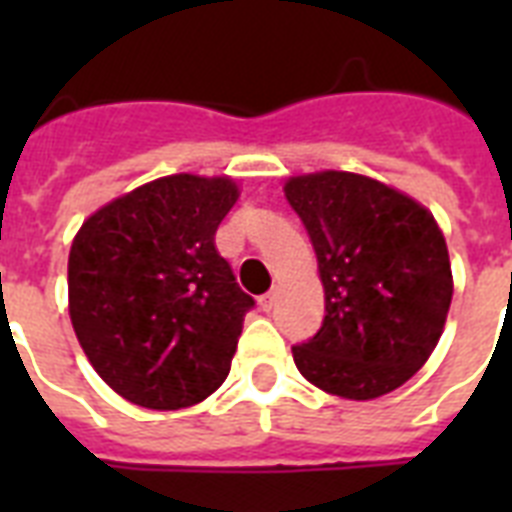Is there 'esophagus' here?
Returning a JSON list of instances; mask_svg holds the SVG:
<instances>
[{"instance_id":"1","label":"esophagus","mask_w":512,"mask_h":512,"mask_svg":"<svg viewBox=\"0 0 512 512\" xmlns=\"http://www.w3.org/2000/svg\"><path fill=\"white\" fill-rule=\"evenodd\" d=\"M276 297H279V289H271L268 295L260 297V308H263V311H271L273 305H276Z\"/></svg>"}]
</instances>
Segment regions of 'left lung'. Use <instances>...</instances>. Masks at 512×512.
<instances>
[{
	"mask_svg": "<svg viewBox=\"0 0 512 512\" xmlns=\"http://www.w3.org/2000/svg\"><path fill=\"white\" fill-rule=\"evenodd\" d=\"M324 284V321L292 348L305 380L332 396L369 401L401 388L444 332L452 265L428 209L396 188L353 175L289 177Z\"/></svg>",
	"mask_w": 512,
	"mask_h": 512,
	"instance_id": "obj_1",
	"label": "left lung"
}]
</instances>
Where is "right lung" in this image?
<instances>
[{
  "mask_svg": "<svg viewBox=\"0 0 512 512\" xmlns=\"http://www.w3.org/2000/svg\"><path fill=\"white\" fill-rule=\"evenodd\" d=\"M236 199L228 177H159L98 209L76 233L71 324L95 372L132 404L193 406L231 372L255 308L215 249Z\"/></svg>",
  "mask_w": 512,
  "mask_h": 512,
  "instance_id": "right-lung-1",
  "label": "right lung"
}]
</instances>
